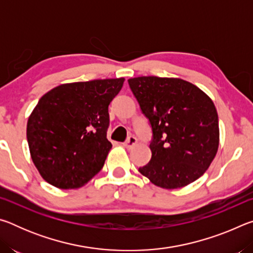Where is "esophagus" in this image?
Returning a JSON list of instances; mask_svg holds the SVG:
<instances>
[{"label":"esophagus","mask_w":253,"mask_h":253,"mask_svg":"<svg viewBox=\"0 0 253 253\" xmlns=\"http://www.w3.org/2000/svg\"><path fill=\"white\" fill-rule=\"evenodd\" d=\"M136 144H137V138H136V137L135 136H129L127 138L126 142L124 143L123 145H124V147H126V148L129 149L131 147H134Z\"/></svg>","instance_id":"obj_1"}]
</instances>
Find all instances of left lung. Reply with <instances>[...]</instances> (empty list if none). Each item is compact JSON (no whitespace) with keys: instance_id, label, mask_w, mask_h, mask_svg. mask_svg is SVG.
Wrapping results in <instances>:
<instances>
[{"instance_id":"obj_1","label":"left lung","mask_w":253,"mask_h":253,"mask_svg":"<svg viewBox=\"0 0 253 253\" xmlns=\"http://www.w3.org/2000/svg\"><path fill=\"white\" fill-rule=\"evenodd\" d=\"M152 126V158L139 172L156 186L173 190L202 176L219 148V118L213 101L179 78L128 79Z\"/></svg>"}]
</instances>
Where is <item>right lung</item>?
Instances as JSON below:
<instances>
[{"label":"right lung","mask_w":253,"mask_h":253,"mask_svg":"<svg viewBox=\"0 0 253 253\" xmlns=\"http://www.w3.org/2000/svg\"><path fill=\"white\" fill-rule=\"evenodd\" d=\"M125 79L63 84L40 98L30 115L27 138L44 181L62 190L87 184L105 164L108 106Z\"/></svg>","instance_id":"add662e5"}]
</instances>
